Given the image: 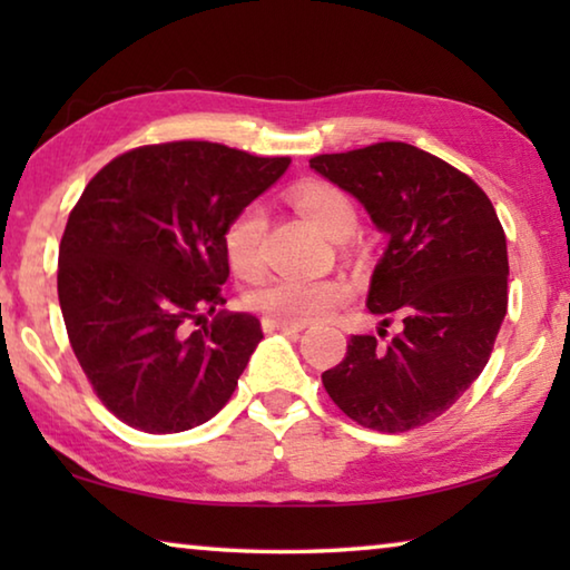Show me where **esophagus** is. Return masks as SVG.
Segmentation results:
<instances>
[{"instance_id": "1", "label": "esophagus", "mask_w": 570, "mask_h": 570, "mask_svg": "<svg viewBox=\"0 0 570 570\" xmlns=\"http://www.w3.org/2000/svg\"><path fill=\"white\" fill-rule=\"evenodd\" d=\"M264 332H284V334H294L302 332V324H284V322H274V320H262Z\"/></svg>"}]
</instances>
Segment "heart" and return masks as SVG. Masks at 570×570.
Returning a JSON list of instances; mask_svg holds the SVG:
<instances>
[{"instance_id":"heart-1","label":"heart","mask_w":570,"mask_h":570,"mask_svg":"<svg viewBox=\"0 0 570 570\" xmlns=\"http://www.w3.org/2000/svg\"><path fill=\"white\" fill-rule=\"evenodd\" d=\"M296 208L302 210L332 238L352 234L356 224L354 200L346 190L326 180H308L292 193ZM264 234L266 216L258 206H248L230 220L224 234V250L230 272L240 278H256L264 272ZM350 296L346 284L336 278H274L250 292L248 306L264 320L284 324H308L332 314Z\"/></svg>"}]
</instances>
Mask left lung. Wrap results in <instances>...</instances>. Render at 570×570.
I'll return each instance as SVG.
<instances>
[{"instance_id": "left-lung-1", "label": "left lung", "mask_w": 570, "mask_h": 570, "mask_svg": "<svg viewBox=\"0 0 570 570\" xmlns=\"http://www.w3.org/2000/svg\"><path fill=\"white\" fill-rule=\"evenodd\" d=\"M308 166L362 200L390 236L366 306L384 326L402 322L387 346L354 334L322 374L324 390L362 428H422L460 400L493 352L508 312L505 230L475 180L410 142L326 153Z\"/></svg>"}]
</instances>
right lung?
Returning <instances> with one entry per match:
<instances>
[{"instance_id": "right-lung-1", "label": "right lung", "mask_w": 570, "mask_h": 570, "mask_svg": "<svg viewBox=\"0 0 570 570\" xmlns=\"http://www.w3.org/2000/svg\"><path fill=\"white\" fill-rule=\"evenodd\" d=\"M292 158L208 140L140 146L95 173L60 240L57 296L92 392L120 422L170 435L208 422L264 340L226 304V226ZM215 320L200 331L191 326Z\"/></svg>"}]
</instances>
